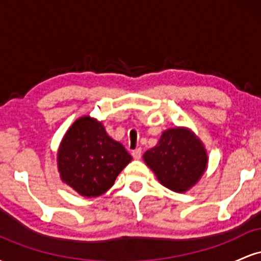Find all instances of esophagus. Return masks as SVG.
Returning a JSON list of instances; mask_svg holds the SVG:
<instances>
[{
  "label": "esophagus",
  "instance_id": "1",
  "mask_svg": "<svg viewBox=\"0 0 261 261\" xmlns=\"http://www.w3.org/2000/svg\"><path fill=\"white\" fill-rule=\"evenodd\" d=\"M141 153H142L141 148H136V149H134L133 152H131V154H133V157L135 158V160H140Z\"/></svg>",
  "mask_w": 261,
  "mask_h": 261
}]
</instances>
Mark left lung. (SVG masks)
Wrapping results in <instances>:
<instances>
[{
    "label": "left lung",
    "mask_w": 261,
    "mask_h": 261,
    "mask_svg": "<svg viewBox=\"0 0 261 261\" xmlns=\"http://www.w3.org/2000/svg\"><path fill=\"white\" fill-rule=\"evenodd\" d=\"M143 160L161 184L182 193L203 174L207 154L195 135L175 127L164 131L157 146L143 154Z\"/></svg>",
    "instance_id": "obj_1"
}]
</instances>
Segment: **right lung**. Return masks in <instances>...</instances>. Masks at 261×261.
Masks as SVG:
<instances>
[{
	"mask_svg": "<svg viewBox=\"0 0 261 261\" xmlns=\"http://www.w3.org/2000/svg\"><path fill=\"white\" fill-rule=\"evenodd\" d=\"M133 160L121 143L108 136L103 125L85 116L68 128L58 153L60 175L87 197L104 194Z\"/></svg>",
	"mask_w": 261,
	"mask_h": 261,
	"instance_id": "1",
	"label": "right lung"
}]
</instances>
